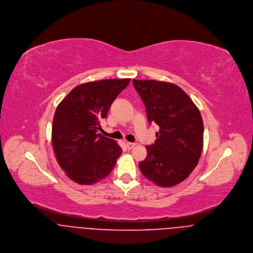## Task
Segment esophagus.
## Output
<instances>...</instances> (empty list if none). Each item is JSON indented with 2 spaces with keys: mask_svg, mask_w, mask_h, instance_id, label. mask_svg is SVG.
<instances>
[{
  "mask_svg": "<svg viewBox=\"0 0 253 253\" xmlns=\"http://www.w3.org/2000/svg\"><path fill=\"white\" fill-rule=\"evenodd\" d=\"M126 147H127V149H132L134 146H135V143H132V142H126Z\"/></svg>",
  "mask_w": 253,
  "mask_h": 253,
  "instance_id": "34e87169",
  "label": "esophagus"
}]
</instances>
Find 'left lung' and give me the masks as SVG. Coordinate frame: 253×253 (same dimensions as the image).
<instances>
[{
  "mask_svg": "<svg viewBox=\"0 0 253 253\" xmlns=\"http://www.w3.org/2000/svg\"><path fill=\"white\" fill-rule=\"evenodd\" d=\"M132 83L144 102L149 123L160 126L155 143L146 146L147 157L139 163V169L160 187L175 186L191 174L203 151L200 110L174 84L155 80Z\"/></svg>",
  "mask_w": 253,
  "mask_h": 253,
  "instance_id": "left-lung-1",
  "label": "left lung"
}]
</instances>
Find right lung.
<instances>
[{
  "label": "right lung",
  "mask_w": 253,
  "mask_h": 253,
  "mask_svg": "<svg viewBox=\"0 0 253 253\" xmlns=\"http://www.w3.org/2000/svg\"><path fill=\"white\" fill-rule=\"evenodd\" d=\"M130 79L101 80L82 84L57 106L51 128L55 158L71 180L91 185L107 177L123 150L97 133L100 122Z\"/></svg>",
  "instance_id": "1"
}]
</instances>
